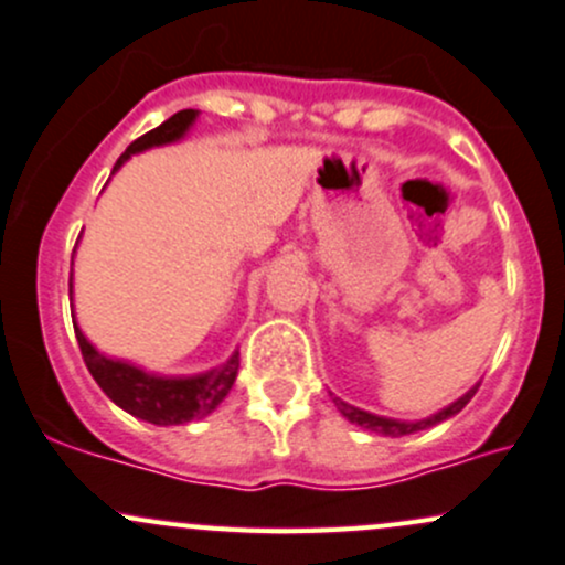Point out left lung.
<instances>
[{
	"label": "left lung",
	"mask_w": 565,
	"mask_h": 565,
	"mask_svg": "<svg viewBox=\"0 0 565 565\" xmlns=\"http://www.w3.org/2000/svg\"><path fill=\"white\" fill-rule=\"evenodd\" d=\"M475 392H478V386H472V390L467 392L465 397H459V401H456L454 405H448V408H443L440 414L429 416V419H424V422H395V419H384V416H373V414H367V411L354 408V405L339 401V397H333V403H335V408L341 411V416H344V419H350L352 424H358V427H365V429H371V433H379V435L403 437V435L419 433V429L435 427V424L451 419V416L459 414V411L465 408V405L472 401Z\"/></svg>",
	"instance_id": "obj_1"
}]
</instances>
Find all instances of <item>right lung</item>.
Masks as SVG:
<instances>
[{"label":"right lung","instance_id":"add662e5","mask_svg":"<svg viewBox=\"0 0 565 565\" xmlns=\"http://www.w3.org/2000/svg\"><path fill=\"white\" fill-rule=\"evenodd\" d=\"M194 117H198L194 109L175 111L173 117L164 119L160 128L136 138V141L125 149V154L119 157L117 164H114V170L122 168V162L130 160V154H136V151L149 149V146L179 141L183 132L189 130V125L194 122ZM68 296H72V280H68ZM74 333H77L79 352L82 358H85L87 371L93 373V379L98 382L100 390L106 392V397L117 403L119 408L128 411V414L138 416V419L160 424V427L202 419V416L213 414L221 405V401L230 395L234 379H237V352H234L224 365L215 367L211 373H202V376L164 379L143 373L141 367L122 363V360H109L104 358V354H98V350H95L90 341L82 335L77 322H74Z\"/></svg>","mask_w":565,"mask_h":565}]
</instances>
